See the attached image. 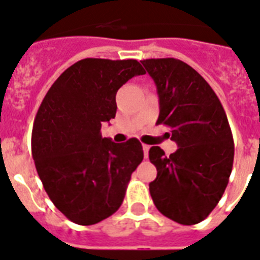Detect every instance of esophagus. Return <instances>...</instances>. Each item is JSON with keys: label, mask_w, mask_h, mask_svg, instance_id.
<instances>
[{"label": "esophagus", "mask_w": 260, "mask_h": 260, "mask_svg": "<svg viewBox=\"0 0 260 260\" xmlns=\"http://www.w3.org/2000/svg\"><path fill=\"white\" fill-rule=\"evenodd\" d=\"M149 145H147V144H143V150H144V157L145 158H148V153H149Z\"/></svg>", "instance_id": "obj_1"}]
</instances>
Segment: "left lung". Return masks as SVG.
Instances as JSON below:
<instances>
[{"label":"left lung","instance_id":"1","mask_svg":"<svg viewBox=\"0 0 260 260\" xmlns=\"http://www.w3.org/2000/svg\"><path fill=\"white\" fill-rule=\"evenodd\" d=\"M157 87L160 115L156 124L171 128L178 149L165 156L149 149L157 169L149 191L161 214L181 224L204 221L229 184L234 140L221 102L209 83L174 58L141 60Z\"/></svg>","mask_w":260,"mask_h":260}]
</instances>
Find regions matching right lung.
<instances>
[{
  "instance_id": "add662e5",
  "label": "right lung",
  "mask_w": 260,
  "mask_h": 260,
  "mask_svg": "<svg viewBox=\"0 0 260 260\" xmlns=\"http://www.w3.org/2000/svg\"><path fill=\"white\" fill-rule=\"evenodd\" d=\"M145 74L136 59L86 58L54 82L37 112L31 154L46 193L74 223L103 221L123 204L131 176L143 161L141 143L102 137L116 115V92Z\"/></svg>"
}]
</instances>
